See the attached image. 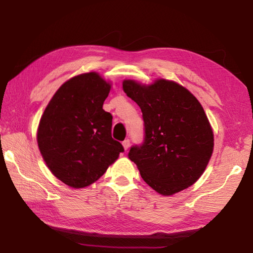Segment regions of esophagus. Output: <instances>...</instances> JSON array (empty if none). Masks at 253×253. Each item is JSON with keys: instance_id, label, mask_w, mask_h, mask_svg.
Listing matches in <instances>:
<instances>
[{"instance_id": "34e87169", "label": "esophagus", "mask_w": 253, "mask_h": 253, "mask_svg": "<svg viewBox=\"0 0 253 253\" xmlns=\"http://www.w3.org/2000/svg\"><path fill=\"white\" fill-rule=\"evenodd\" d=\"M123 146H124V148H125V151H127L128 148H129V146H130V140L129 139H125L123 142Z\"/></svg>"}]
</instances>
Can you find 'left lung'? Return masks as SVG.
Listing matches in <instances>:
<instances>
[{"label":"left lung","mask_w":253,"mask_h":253,"mask_svg":"<svg viewBox=\"0 0 253 253\" xmlns=\"http://www.w3.org/2000/svg\"><path fill=\"white\" fill-rule=\"evenodd\" d=\"M123 89L143 113V143L128 153L142 178L163 195L194 184L207 168L214 145L212 128L199 100L165 79L149 85L125 80Z\"/></svg>","instance_id":"left-lung-1"}]
</instances>
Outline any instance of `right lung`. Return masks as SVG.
<instances>
[{"mask_svg":"<svg viewBox=\"0 0 253 253\" xmlns=\"http://www.w3.org/2000/svg\"><path fill=\"white\" fill-rule=\"evenodd\" d=\"M109 91L96 72L76 76L58 89L41 117V155L54 176L71 187L96 182L124 152L111 137L113 116L102 109Z\"/></svg>","mask_w":253,"mask_h":253,"instance_id":"add662e5","label":"right lung"}]
</instances>
